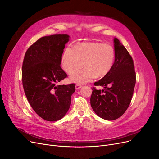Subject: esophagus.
I'll use <instances>...</instances> for the list:
<instances>
[{"label":"esophagus","instance_id":"1","mask_svg":"<svg viewBox=\"0 0 159 159\" xmlns=\"http://www.w3.org/2000/svg\"><path fill=\"white\" fill-rule=\"evenodd\" d=\"M81 87H82V86H81V85H80V84H76V85H75V89H80Z\"/></svg>","mask_w":159,"mask_h":159}]
</instances>
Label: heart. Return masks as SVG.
I'll use <instances>...</instances> for the list:
<instances>
[{
	"instance_id": "1",
	"label": "heart",
	"mask_w": 159,
	"mask_h": 159,
	"mask_svg": "<svg viewBox=\"0 0 159 159\" xmlns=\"http://www.w3.org/2000/svg\"><path fill=\"white\" fill-rule=\"evenodd\" d=\"M115 52L112 46L102 42H85L75 48L67 47L61 57V66L70 74L84 66L81 71L72 74L70 80L84 84L95 78L107 75L113 68Z\"/></svg>"
}]
</instances>
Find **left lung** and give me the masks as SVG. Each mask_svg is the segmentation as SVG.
<instances>
[{
    "label": "left lung",
    "instance_id": "1",
    "mask_svg": "<svg viewBox=\"0 0 159 159\" xmlns=\"http://www.w3.org/2000/svg\"><path fill=\"white\" fill-rule=\"evenodd\" d=\"M115 60L113 68L94 85L104 89L92 88L91 106L101 118L115 120L124 114L132 99L136 74L132 57L116 38H114Z\"/></svg>",
    "mask_w": 159,
    "mask_h": 159
}]
</instances>
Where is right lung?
Segmentation results:
<instances>
[{
	"mask_svg": "<svg viewBox=\"0 0 159 159\" xmlns=\"http://www.w3.org/2000/svg\"><path fill=\"white\" fill-rule=\"evenodd\" d=\"M68 34L40 38L30 46L24 58L22 78L25 95L34 111L48 121L63 118L71 105L75 84L58 85L67 77L60 67Z\"/></svg>",
	"mask_w": 159,
	"mask_h": 159,
	"instance_id": "right-lung-1",
	"label": "right lung"
}]
</instances>
